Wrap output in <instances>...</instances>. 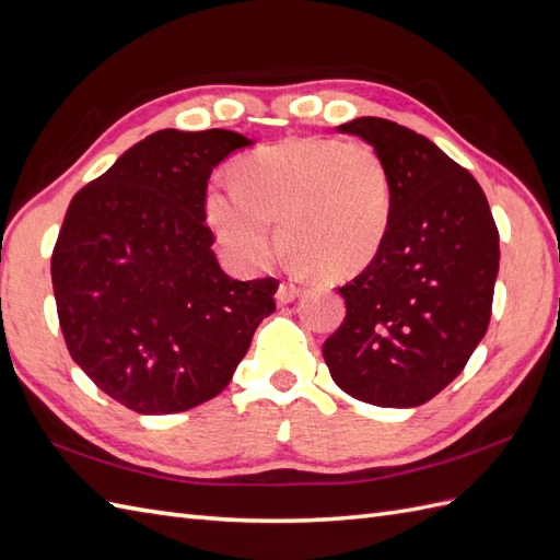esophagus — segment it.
I'll return each instance as SVG.
<instances>
[{"instance_id":"obj_1","label":"esophagus","mask_w":560,"mask_h":560,"mask_svg":"<svg viewBox=\"0 0 560 560\" xmlns=\"http://www.w3.org/2000/svg\"><path fill=\"white\" fill-rule=\"evenodd\" d=\"M300 295V289L295 283H281L277 289V303L279 305H289L293 300Z\"/></svg>"}]
</instances>
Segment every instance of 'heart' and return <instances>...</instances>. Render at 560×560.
Here are the masks:
<instances>
[{"instance_id": "heart-1", "label": "heart", "mask_w": 560, "mask_h": 560, "mask_svg": "<svg viewBox=\"0 0 560 560\" xmlns=\"http://www.w3.org/2000/svg\"><path fill=\"white\" fill-rule=\"evenodd\" d=\"M234 186L210 182L206 220L243 269H262L281 241L303 271L360 275L381 253L393 218L383 158L362 141L295 137L238 158Z\"/></svg>"}]
</instances>
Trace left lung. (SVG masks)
Wrapping results in <instances>:
<instances>
[{"instance_id":"8db88e82","label":"left lung","mask_w":560,"mask_h":560,"mask_svg":"<svg viewBox=\"0 0 560 560\" xmlns=\"http://www.w3.org/2000/svg\"><path fill=\"white\" fill-rule=\"evenodd\" d=\"M376 149L393 218L376 260L338 293L346 319L324 342L340 390L376 407H419L462 374L492 317L499 232L468 170L383 118L338 127Z\"/></svg>"}]
</instances>
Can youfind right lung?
I'll list each match as a JSON object with an SVG mask.
<instances>
[{
	"mask_svg": "<svg viewBox=\"0 0 560 560\" xmlns=\"http://www.w3.org/2000/svg\"><path fill=\"white\" fill-rule=\"evenodd\" d=\"M253 139L161 130L70 200L51 255L59 324L73 362L137 413L208 402L232 381L277 279L236 281L212 253V167Z\"/></svg>",
	"mask_w": 560,
	"mask_h": 560,
	"instance_id": "right-lung-1",
	"label": "right lung"
}]
</instances>
